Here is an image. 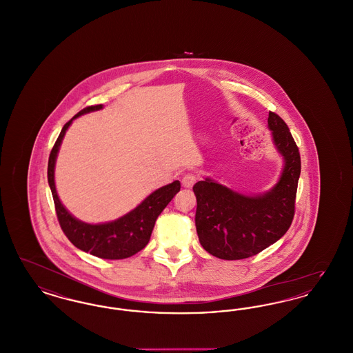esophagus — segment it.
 Segmentation results:
<instances>
[{
	"mask_svg": "<svg viewBox=\"0 0 353 353\" xmlns=\"http://www.w3.org/2000/svg\"><path fill=\"white\" fill-rule=\"evenodd\" d=\"M196 180H197V177L193 174V173H186L184 177H183V186L184 188H192L194 183H196Z\"/></svg>",
	"mask_w": 353,
	"mask_h": 353,
	"instance_id": "1",
	"label": "esophagus"
}]
</instances>
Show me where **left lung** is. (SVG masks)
I'll return each mask as SVG.
<instances>
[{"label":"left lung","mask_w":353,"mask_h":353,"mask_svg":"<svg viewBox=\"0 0 353 353\" xmlns=\"http://www.w3.org/2000/svg\"><path fill=\"white\" fill-rule=\"evenodd\" d=\"M269 127L285 157L281 180L262 196H243L205 179L193 186L197 199L196 229L202 248L226 259H245L268 249L292 223L301 176V153L285 120L269 114Z\"/></svg>","instance_id":"1"}]
</instances>
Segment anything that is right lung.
Listing matches in <instances>:
<instances>
[{"instance_id": "add662e5", "label": "right lung", "mask_w": 353, "mask_h": 353, "mask_svg": "<svg viewBox=\"0 0 353 353\" xmlns=\"http://www.w3.org/2000/svg\"><path fill=\"white\" fill-rule=\"evenodd\" d=\"M101 104L88 105L63 125L49 156L48 180L54 199L57 219L70 242L78 249L103 259H124L132 256L148 245L156 219L174 197V194L180 190L181 185L179 181H173L172 184L157 189L132 212L114 222L90 225L74 219L59 201L55 190V157L71 121L85 112L101 110Z\"/></svg>"}]
</instances>
